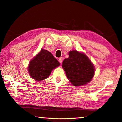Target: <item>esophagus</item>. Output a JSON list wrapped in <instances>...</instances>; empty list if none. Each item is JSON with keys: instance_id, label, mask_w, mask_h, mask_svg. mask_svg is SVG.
<instances>
[{"instance_id": "1", "label": "esophagus", "mask_w": 122, "mask_h": 122, "mask_svg": "<svg viewBox=\"0 0 122 122\" xmlns=\"http://www.w3.org/2000/svg\"><path fill=\"white\" fill-rule=\"evenodd\" d=\"M58 61H59V62H60V63H62V61H63V58H62V57H60V58H59V60H58Z\"/></svg>"}]
</instances>
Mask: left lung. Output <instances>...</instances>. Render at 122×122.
<instances>
[{"mask_svg": "<svg viewBox=\"0 0 122 122\" xmlns=\"http://www.w3.org/2000/svg\"><path fill=\"white\" fill-rule=\"evenodd\" d=\"M69 57L62 63L67 78L75 86L86 85L91 81L95 68L89 58L82 52L75 51L69 52Z\"/></svg>", "mask_w": 122, "mask_h": 122, "instance_id": "left-lung-1", "label": "left lung"}]
</instances>
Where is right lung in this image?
<instances>
[{"label":"right lung","instance_id":"obj_1","mask_svg":"<svg viewBox=\"0 0 122 122\" xmlns=\"http://www.w3.org/2000/svg\"><path fill=\"white\" fill-rule=\"evenodd\" d=\"M59 65V62L51 52L42 49L30 61L28 70L31 78L41 81L47 78L52 70Z\"/></svg>","mask_w":122,"mask_h":122}]
</instances>
